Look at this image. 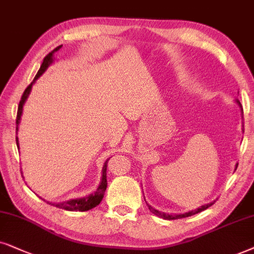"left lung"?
<instances>
[{
    "label": "left lung",
    "mask_w": 254,
    "mask_h": 254,
    "mask_svg": "<svg viewBox=\"0 0 254 254\" xmlns=\"http://www.w3.org/2000/svg\"><path fill=\"white\" fill-rule=\"evenodd\" d=\"M236 102H237V104L239 106V108H241V111H242V114H243V108H242V104H241V102H239L238 100H236ZM243 127H244V125H243ZM237 166H238V164L236 165L235 171L237 170ZM144 198H145V197H144ZM145 202H146V200H145ZM215 202H216V200L211 201V202H209V203H204V204H202L201 207H198V208H196V209H192V210H189V211H187V212H184V214H167V212H162V211H159V210H157V209L153 208V207H152V205L148 204L147 202H146V204H147V207H148V209H150V211L152 212V214H154L155 216H158V217L164 218V219H178V218L189 217V216H192V215L197 214V212L203 211V210H205V209H207V208L211 207V205L214 204Z\"/></svg>",
    "instance_id": "8db88e82"
}]
</instances>
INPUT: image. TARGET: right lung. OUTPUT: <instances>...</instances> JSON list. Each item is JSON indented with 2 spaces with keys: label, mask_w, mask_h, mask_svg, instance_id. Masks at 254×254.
<instances>
[{
  "label": "right lung",
  "mask_w": 254,
  "mask_h": 254,
  "mask_svg": "<svg viewBox=\"0 0 254 254\" xmlns=\"http://www.w3.org/2000/svg\"><path fill=\"white\" fill-rule=\"evenodd\" d=\"M62 46L63 45L56 47V49H54L52 52H50L45 57V58H44L42 66H40V68L38 70V73H37V75L35 76V79H33L32 82L30 83L28 88H26V89L24 90V93H23L21 102H19V104H18V110H17L16 132L18 131V125H19V123H21V117H22V114H23V107H24L26 100H28L30 93H31L32 86L35 84L36 81L43 75V73L45 72V70L49 68V67L54 63V60H56V58H54V53H56L57 51H59L60 49H62ZM16 144H17V147H18V150H19V141H18V137H17V136H16ZM109 159H107V160L104 161L103 167H102V175H101L100 185L97 186L96 190L92 192V194L84 196V197L72 198V200L63 201V202H50V201L44 200V198H43V200L47 202V203L51 204V205H54V207L60 208V209H65V210H68V211H87V210H90V209L95 208L96 205H99L101 203V201H102V198L104 196V191H106V189H107V185H108L107 184V165H108V160H109ZM40 198H42V197H40Z\"/></svg>",
  "instance_id": "obj_1"
}]
</instances>
